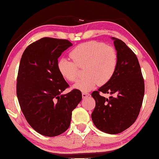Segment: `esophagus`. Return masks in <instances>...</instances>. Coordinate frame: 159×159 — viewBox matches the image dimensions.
<instances>
[{
	"mask_svg": "<svg viewBox=\"0 0 159 159\" xmlns=\"http://www.w3.org/2000/svg\"><path fill=\"white\" fill-rule=\"evenodd\" d=\"M90 95V93H87V92H83L82 93V97H83V98H87V97H88Z\"/></svg>",
	"mask_w": 159,
	"mask_h": 159,
	"instance_id": "esophagus-1",
	"label": "esophagus"
}]
</instances>
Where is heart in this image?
I'll use <instances>...</instances> for the list:
<instances>
[{
    "mask_svg": "<svg viewBox=\"0 0 159 159\" xmlns=\"http://www.w3.org/2000/svg\"><path fill=\"white\" fill-rule=\"evenodd\" d=\"M69 56L72 61L66 59L59 61V71L66 80L75 82L79 79V69L85 68L86 76L74 86L85 92L108 83L118 66L116 50L102 42L92 41L80 44L70 52Z\"/></svg>",
    "mask_w": 159,
    "mask_h": 159,
    "instance_id": "heart-1",
    "label": "heart"
}]
</instances>
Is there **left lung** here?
<instances>
[{
    "mask_svg": "<svg viewBox=\"0 0 159 159\" xmlns=\"http://www.w3.org/2000/svg\"><path fill=\"white\" fill-rule=\"evenodd\" d=\"M118 56V66L112 79L91 94L95 107L91 114L99 130L118 134L133 124L143 102L144 81L135 54L121 40L112 38ZM100 93L114 94L107 99Z\"/></svg>",
    "mask_w": 159,
    "mask_h": 159,
    "instance_id": "1",
    "label": "left lung"
}]
</instances>
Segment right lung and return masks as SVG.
I'll list each match as a JSON object with an SVG mask.
<instances>
[{
	"label": "right lung",
	"instance_id": "right-lung-1",
	"mask_svg": "<svg viewBox=\"0 0 159 159\" xmlns=\"http://www.w3.org/2000/svg\"><path fill=\"white\" fill-rule=\"evenodd\" d=\"M71 45L68 40L45 37L29 45L21 56L16 86L19 104L29 124L44 136L64 133L82 99L78 89L61 95L69 85L59 71L58 58Z\"/></svg>",
	"mask_w": 159,
	"mask_h": 159
}]
</instances>
